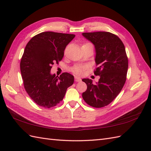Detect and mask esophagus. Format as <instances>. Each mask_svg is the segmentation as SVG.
Here are the masks:
<instances>
[{
    "instance_id": "1",
    "label": "esophagus",
    "mask_w": 151,
    "mask_h": 151,
    "mask_svg": "<svg viewBox=\"0 0 151 151\" xmlns=\"http://www.w3.org/2000/svg\"><path fill=\"white\" fill-rule=\"evenodd\" d=\"M75 80L76 82H81L82 81L81 78L80 77H78V76H75Z\"/></svg>"
}]
</instances>
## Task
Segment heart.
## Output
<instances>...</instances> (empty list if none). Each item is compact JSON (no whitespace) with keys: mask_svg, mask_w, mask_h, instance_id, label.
Masks as SVG:
<instances>
[{"mask_svg":"<svg viewBox=\"0 0 151 151\" xmlns=\"http://www.w3.org/2000/svg\"><path fill=\"white\" fill-rule=\"evenodd\" d=\"M85 44H88V43H85ZM85 69H86L85 66L81 65H75L72 67L71 71L73 73H75V75H82V74H84V73L85 71Z\"/></svg>","mask_w":151,"mask_h":151,"instance_id":"b5f03b06","label":"heart"}]
</instances>
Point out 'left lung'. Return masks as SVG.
<instances>
[{
    "label": "left lung",
    "instance_id": "left-lung-1",
    "mask_svg": "<svg viewBox=\"0 0 151 151\" xmlns=\"http://www.w3.org/2000/svg\"><path fill=\"white\" fill-rule=\"evenodd\" d=\"M82 35L95 45L97 67L94 74L100 76L96 84L91 79H82L87 85L82 98L91 106L102 108L111 103L123 88L129 67L128 57L123 43L116 35L108 32Z\"/></svg>",
    "mask_w": 151,
    "mask_h": 151
}]
</instances>
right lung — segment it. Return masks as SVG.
Returning <instances> with one entry per match:
<instances>
[{
    "label": "right lung",
    "mask_w": 151,
    "mask_h": 151,
    "mask_svg": "<svg viewBox=\"0 0 151 151\" xmlns=\"http://www.w3.org/2000/svg\"><path fill=\"white\" fill-rule=\"evenodd\" d=\"M75 35L44 32L28 41L21 60L24 88L37 105L55 106L63 100L67 89L74 83V76L63 73L59 77L51 75L54 63L62 60L66 46Z\"/></svg>",
    "instance_id": "add662e5"
}]
</instances>
